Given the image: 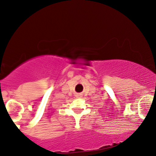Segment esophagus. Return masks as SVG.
<instances>
[{
    "label": "esophagus",
    "mask_w": 156,
    "mask_h": 156,
    "mask_svg": "<svg viewBox=\"0 0 156 156\" xmlns=\"http://www.w3.org/2000/svg\"><path fill=\"white\" fill-rule=\"evenodd\" d=\"M76 98H81L82 94H80V93H77V94H76Z\"/></svg>",
    "instance_id": "obj_1"
}]
</instances>
